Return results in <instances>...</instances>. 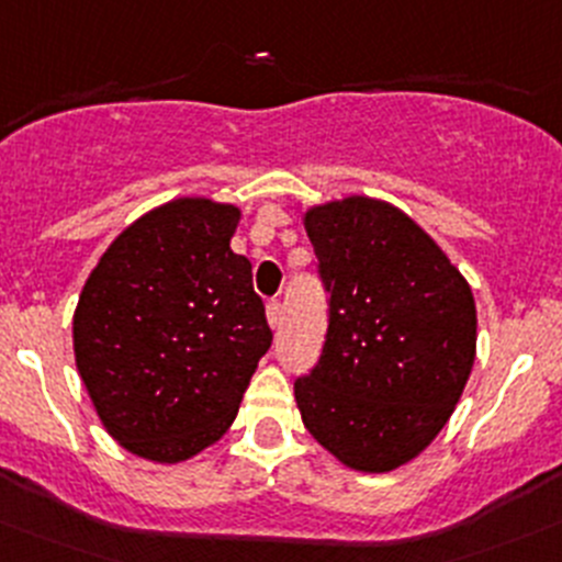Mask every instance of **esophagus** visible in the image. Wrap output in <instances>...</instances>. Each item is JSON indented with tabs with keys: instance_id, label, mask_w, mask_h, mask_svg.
<instances>
[{
	"instance_id": "esophagus-1",
	"label": "esophagus",
	"mask_w": 562,
	"mask_h": 562,
	"mask_svg": "<svg viewBox=\"0 0 562 562\" xmlns=\"http://www.w3.org/2000/svg\"><path fill=\"white\" fill-rule=\"evenodd\" d=\"M267 323H270L272 330H276L278 325H281V303H278V301L267 303Z\"/></svg>"
}]
</instances>
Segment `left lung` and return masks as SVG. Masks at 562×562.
<instances>
[{
	"label": "left lung",
	"instance_id": "obj_1",
	"mask_svg": "<svg viewBox=\"0 0 562 562\" xmlns=\"http://www.w3.org/2000/svg\"><path fill=\"white\" fill-rule=\"evenodd\" d=\"M328 330L297 378L306 430L352 472L414 461L450 422L477 356L472 286L403 210L370 195L308 206Z\"/></svg>",
	"mask_w": 562,
	"mask_h": 562
}]
</instances>
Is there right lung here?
<instances>
[{"label":"right lung","mask_w":562,"mask_h":562,"mask_svg":"<svg viewBox=\"0 0 562 562\" xmlns=\"http://www.w3.org/2000/svg\"><path fill=\"white\" fill-rule=\"evenodd\" d=\"M243 210L184 195L110 243L74 308V361L104 430L137 458L190 461L232 427L270 347Z\"/></svg>","instance_id":"right-lung-1"}]
</instances>
